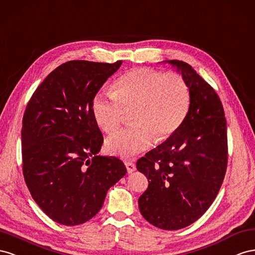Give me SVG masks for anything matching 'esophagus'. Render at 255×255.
I'll list each match as a JSON object with an SVG mask.
<instances>
[{"instance_id": "esophagus-1", "label": "esophagus", "mask_w": 255, "mask_h": 255, "mask_svg": "<svg viewBox=\"0 0 255 255\" xmlns=\"http://www.w3.org/2000/svg\"><path fill=\"white\" fill-rule=\"evenodd\" d=\"M125 165H126V168H127V172L128 173H132V172H134L135 171V164L133 163V162H130V161H126L125 162Z\"/></svg>"}]
</instances>
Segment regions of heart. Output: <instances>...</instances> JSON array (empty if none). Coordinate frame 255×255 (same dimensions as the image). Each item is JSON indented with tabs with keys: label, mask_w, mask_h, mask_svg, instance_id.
I'll return each instance as SVG.
<instances>
[{
	"label": "heart",
	"mask_w": 255,
	"mask_h": 255,
	"mask_svg": "<svg viewBox=\"0 0 255 255\" xmlns=\"http://www.w3.org/2000/svg\"><path fill=\"white\" fill-rule=\"evenodd\" d=\"M190 101V87L179 72L139 67L116 79L112 92L97 93L92 114L97 125L110 133L122 125L124 108H133L134 124L106 141L108 154L131 158L147 149L155 136L161 141L175 133L187 118Z\"/></svg>",
	"instance_id": "b5f03b06"
}]
</instances>
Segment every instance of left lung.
<instances>
[{
  "instance_id": "8db88e82",
  "label": "left lung",
  "mask_w": 255,
  "mask_h": 255,
  "mask_svg": "<svg viewBox=\"0 0 255 255\" xmlns=\"http://www.w3.org/2000/svg\"><path fill=\"white\" fill-rule=\"evenodd\" d=\"M163 62L187 80L190 108L177 131L136 161L148 179L139 208L154 227L175 231L198 220L220 190L228 164L227 120L219 96L190 65Z\"/></svg>"
}]
</instances>
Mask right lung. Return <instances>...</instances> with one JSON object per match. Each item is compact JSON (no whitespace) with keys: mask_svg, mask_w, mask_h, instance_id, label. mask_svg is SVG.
Instances as JSON below:
<instances>
[{"mask_svg":"<svg viewBox=\"0 0 255 255\" xmlns=\"http://www.w3.org/2000/svg\"><path fill=\"white\" fill-rule=\"evenodd\" d=\"M122 61H69L36 89L22 120V171L32 198L53 221L71 227L95 216L127 173L116 157L97 156L104 136L92 100Z\"/></svg>","mask_w":255,"mask_h":255,"instance_id":"1","label":"right lung"}]
</instances>
